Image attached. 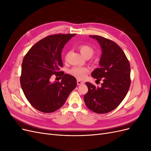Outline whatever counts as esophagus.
I'll use <instances>...</instances> for the list:
<instances>
[{"mask_svg": "<svg viewBox=\"0 0 151 151\" xmlns=\"http://www.w3.org/2000/svg\"><path fill=\"white\" fill-rule=\"evenodd\" d=\"M77 85H81V84H84V83H83V82L79 81V80H77Z\"/></svg>", "mask_w": 151, "mask_h": 151, "instance_id": "1", "label": "esophagus"}]
</instances>
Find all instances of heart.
I'll list each match as a JSON object with an SVG mask.
<instances>
[{"mask_svg":"<svg viewBox=\"0 0 151 151\" xmlns=\"http://www.w3.org/2000/svg\"><path fill=\"white\" fill-rule=\"evenodd\" d=\"M79 49L82 55L85 58H91L93 55L94 53V49L88 45H82L79 46ZM88 72L89 69L88 68L81 67H73L72 69L70 70V74L80 80H84L86 77L87 74H88Z\"/></svg>","mask_w":151,"mask_h":151,"instance_id":"b5f03b06","label":"heart"}]
</instances>
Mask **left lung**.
Listing matches in <instances>:
<instances>
[{
  "label": "left lung",
  "mask_w": 151,
  "mask_h": 151,
  "mask_svg": "<svg viewBox=\"0 0 151 151\" xmlns=\"http://www.w3.org/2000/svg\"><path fill=\"white\" fill-rule=\"evenodd\" d=\"M90 37L96 40L102 49L100 67L91 76L97 81L102 79L103 83L99 88L86 83L88 92L84 100L90 110L106 113L115 109L126 96L130 86V65L125 53L115 42L97 35Z\"/></svg>",
  "instance_id": "obj_1"
}]
</instances>
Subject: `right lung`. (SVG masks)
<instances>
[{"instance_id": "1", "label": "right lung", "mask_w": 151, "mask_h": 151, "mask_svg": "<svg viewBox=\"0 0 151 151\" xmlns=\"http://www.w3.org/2000/svg\"><path fill=\"white\" fill-rule=\"evenodd\" d=\"M76 34H57L38 42L26 54L21 65V86L26 99L37 110L52 113L60 108L75 89L74 76L60 71L63 67L62 51ZM52 76L62 78L52 83Z\"/></svg>"}]
</instances>
